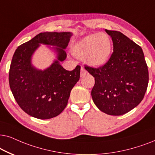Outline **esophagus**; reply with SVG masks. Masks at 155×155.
<instances>
[{
  "instance_id": "obj_1",
  "label": "esophagus",
  "mask_w": 155,
  "mask_h": 155,
  "mask_svg": "<svg viewBox=\"0 0 155 155\" xmlns=\"http://www.w3.org/2000/svg\"><path fill=\"white\" fill-rule=\"evenodd\" d=\"M86 74H87V71H86V70L84 69V68L81 67V76H85Z\"/></svg>"
}]
</instances>
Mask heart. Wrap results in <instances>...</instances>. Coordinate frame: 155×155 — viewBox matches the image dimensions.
I'll return each instance as SVG.
<instances>
[{"label": "heart", "instance_id": "1", "mask_svg": "<svg viewBox=\"0 0 155 155\" xmlns=\"http://www.w3.org/2000/svg\"><path fill=\"white\" fill-rule=\"evenodd\" d=\"M71 50L78 58L84 57L85 63L91 67H102L110 59L113 42L106 33H94L74 43Z\"/></svg>", "mask_w": 155, "mask_h": 155}]
</instances>
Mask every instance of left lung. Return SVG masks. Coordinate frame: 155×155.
<instances>
[{"instance_id": "1", "label": "left lung", "mask_w": 155, "mask_h": 155, "mask_svg": "<svg viewBox=\"0 0 155 155\" xmlns=\"http://www.w3.org/2000/svg\"><path fill=\"white\" fill-rule=\"evenodd\" d=\"M113 43V52L99 68L85 66L95 78L91 96L102 112L121 115L135 108L144 98L149 73L143 51L139 45L118 31L106 30Z\"/></svg>"}]
</instances>
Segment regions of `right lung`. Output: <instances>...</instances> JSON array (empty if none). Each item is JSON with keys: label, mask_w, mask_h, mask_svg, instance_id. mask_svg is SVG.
I'll return each mask as SVG.
<instances>
[{"label": "right lung", "mask_w": 155, "mask_h": 155, "mask_svg": "<svg viewBox=\"0 0 155 155\" xmlns=\"http://www.w3.org/2000/svg\"><path fill=\"white\" fill-rule=\"evenodd\" d=\"M72 33L41 32L19 46L14 53L9 71L10 88L16 102L26 113L38 119L57 116L67 106L70 93L80 78V66L67 71L60 62L67 58L65 49ZM45 44L57 54V59L47 69L31 64L34 52Z\"/></svg>", "instance_id": "1"}]
</instances>
